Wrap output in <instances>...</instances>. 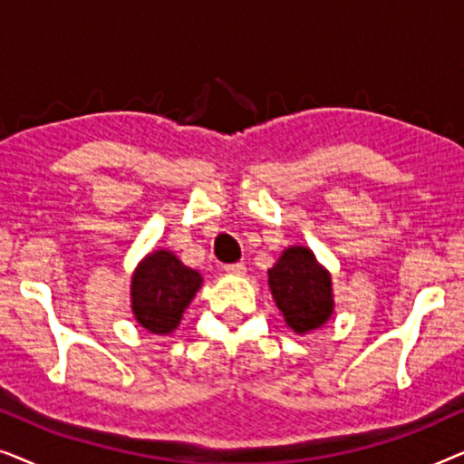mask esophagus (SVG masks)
Returning <instances> with one entry per match:
<instances>
[{
  "label": "esophagus",
  "mask_w": 464,
  "mask_h": 464,
  "mask_svg": "<svg viewBox=\"0 0 464 464\" xmlns=\"http://www.w3.org/2000/svg\"><path fill=\"white\" fill-rule=\"evenodd\" d=\"M224 270L227 275H237V276H243L246 272V266L243 262H237V264H226Z\"/></svg>",
  "instance_id": "1"
}]
</instances>
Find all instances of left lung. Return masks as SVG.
I'll return each instance as SVG.
<instances>
[{
  "label": "left lung",
  "instance_id": "obj_1",
  "mask_svg": "<svg viewBox=\"0 0 464 464\" xmlns=\"http://www.w3.org/2000/svg\"><path fill=\"white\" fill-rule=\"evenodd\" d=\"M275 302L297 334L321 327L334 310L332 278L306 246H289L268 270Z\"/></svg>",
  "mask_w": 464,
  "mask_h": 464
}]
</instances>
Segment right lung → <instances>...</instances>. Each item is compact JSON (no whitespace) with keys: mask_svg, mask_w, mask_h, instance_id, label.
I'll return each mask as SVG.
<instances>
[{"mask_svg":"<svg viewBox=\"0 0 464 464\" xmlns=\"http://www.w3.org/2000/svg\"><path fill=\"white\" fill-rule=\"evenodd\" d=\"M202 285L198 272L170 251H154L132 276V313L151 334H170Z\"/></svg>","mask_w":464,"mask_h":464,"instance_id":"1","label":"right lung"}]
</instances>
